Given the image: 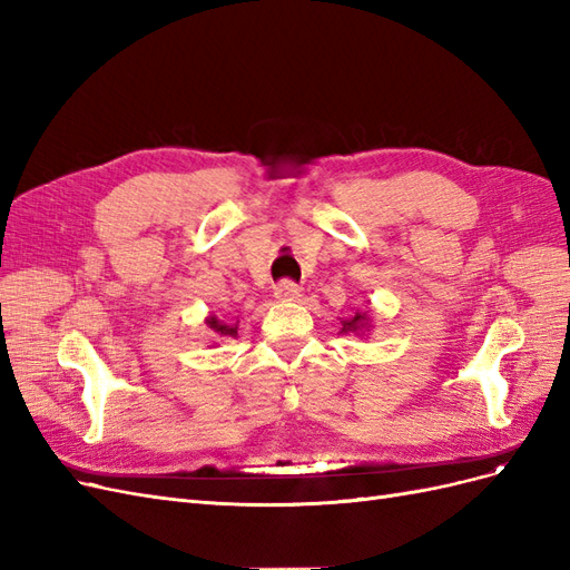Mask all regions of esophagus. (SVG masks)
I'll return each instance as SVG.
<instances>
[{"label": "esophagus", "mask_w": 570, "mask_h": 570, "mask_svg": "<svg viewBox=\"0 0 570 570\" xmlns=\"http://www.w3.org/2000/svg\"><path fill=\"white\" fill-rule=\"evenodd\" d=\"M274 296H277L279 301H293V298L301 296V288L293 284V282L284 279V282H279L277 286H274Z\"/></svg>", "instance_id": "esophagus-1"}]
</instances>
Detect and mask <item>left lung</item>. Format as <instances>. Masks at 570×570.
I'll list each match as a JSON object with an SVG mask.
<instances>
[{
	"label": "left lung",
	"mask_w": 570,
	"mask_h": 570,
	"mask_svg": "<svg viewBox=\"0 0 570 570\" xmlns=\"http://www.w3.org/2000/svg\"><path fill=\"white\" fill-rule=\"evenodd\" d=\"M370 326H372L370 315H366V312H355L353 317L341 320V334H364L370 332Z\"/></svg>",
	"instance_id": "8db88e82"
}]
</instances>
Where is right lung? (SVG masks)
Wrapping results in <instances>:
<instances>
[{
	"instance_id": "1",
	"label": "right lung",
	"mask_w": 570,
	"mask_h": 570,
	"mask_svg": "<svg viewBox=\"0 0 570 570\" xmlns=\"http://www.w3.org/2000/svg\"><path fill=\"white\" fill-rule=\"evenodd\" d=\"M206 324H208L210 332L215 334V338H236L238 322L236 324H225V322H219L215 315H210V317H206Z\"/></svg>"
}]
</instances>
